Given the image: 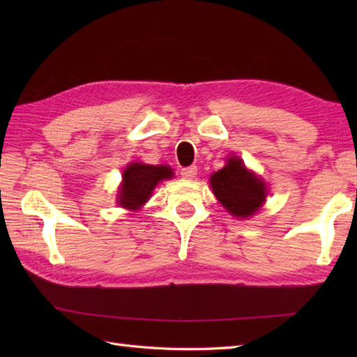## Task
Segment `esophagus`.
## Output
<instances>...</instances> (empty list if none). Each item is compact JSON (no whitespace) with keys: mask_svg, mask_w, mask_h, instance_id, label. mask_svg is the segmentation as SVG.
Segmentation results:
<instances>
[{"mask_svg":"<svg viewBox=\"0 0 357 357\" xmlns=\"http://www.w3.org/2000/svg\"><path fill=\"white\" fill-rule=\"evenodd\" d=\"M181 174H183V178H185V179H193V178H196V174H198V167L196 165L185 167V169L181 170Z\"/></svg>","mask_w":357,"mask_h":357,"instance_id":"esophagus-1","label":"esophagus"}]
</instances>
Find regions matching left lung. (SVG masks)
<instances>
[{
    "instance_id": "left-lung-1",
    "label": "left lung",
    "mask_w": 357,
    "mask_h": 357,
    "mask_svg": "<svg viewBox=\"0 0 357 357\" xmlns=\"http://www.w3.org/2000/svg\"><path fill=\"white\" fill-rule=\"evenodd\" d=\"M210 185L222 207L241 219L253 216L268 193L264 181L247 170L244 161L238 156H230L225 167L211 174Z\"/></svg>"
}]
</instances>
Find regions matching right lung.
Returning a JSON list of instances; mask_svg holds the SVG:
<instances>
[{
  "mask_svg": "<svg viewBox=\"0 0 357 357\" xmlns=\"http://www.w3.org/2000/svg\"><path fill=\"white\" fill-rule=\"evenodd\" d=\"M173 170L169 165H149L132 162L126 167L123 183L118 190V206L127 210H139L162 179H170Z\"/></svg>",
  "mask_w": 357,
  "mask_h": 357,
  "instance_id": "right-lung-1",
  "label": "right lung"
}]
</instances>
